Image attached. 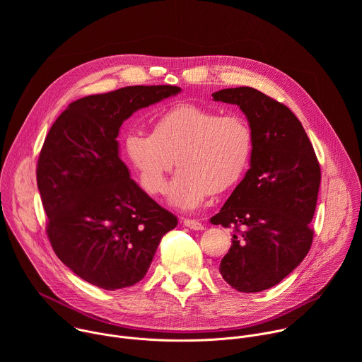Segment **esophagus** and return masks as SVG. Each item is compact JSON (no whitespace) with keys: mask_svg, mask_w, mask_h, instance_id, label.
<instances>
[{"mask_svg":"<svg viewBox=\"0 0 362 362\" xmlns=\"http://www.w3.org/2000/svg\"><path fill=\"white\" fill-rule=\"evenodd\" d=\"M183 225L185 226H187V228H190V229H194V230H203V225L199 222V221H196V219H183Z\"/></svg>","mask_w":362,"mask_h":362,"instance_id":"1","label":"esophagus"}]
</instances>
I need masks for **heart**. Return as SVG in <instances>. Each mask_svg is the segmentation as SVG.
I'll return each mask as SVG.
<instances>
[{
    "label": "heart",
    "mask_w": 362,
    "mask_h": 362,
    "mask_svg": "<svg viewBox=\"0 0 362 362\" xmlns=\"http://www.w3.org/2000/svg\"><path fill=\"white\" fill-rule=\"evenodd\" d=\"M253 151V133L246 119L180 103L154 119L151 133L132 132L124 154L143 189L160 194L175 159L180 169L170 185L169 202L193 209L212 194L232 189L243 177Z\"/></svg>",
    "instance_id": "heart-1"
}]
</instances>
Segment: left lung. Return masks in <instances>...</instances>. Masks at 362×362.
Here are the masks:
<instances>
[{"label": "left lung", "instance_id": "obj_1", "mask_svg": "<svg viewBox=\"0 0 362 362\" xmlns=\"http://www.w3.org/2000/svg\"><path fill=\"white\" fill-rule=\"evenodd\" d=\"M247 117L250 169L211 223L233 229L222 278L239 292L278 285L311 249L321 168L300 122L282 103L252 87L212 94Z\"/></svg>", "mask_w": 362, "mask_h": 362}]
</instances>
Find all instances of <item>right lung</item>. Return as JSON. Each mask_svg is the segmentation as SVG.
<instances>
[{"label": "right lung", "mask_w": 362, "mask_h": 362, "mask_svg": "<svg viewBox=\"0 0 362 362\" xmlns=\"http://www.w3.org/2000/svg\"><path fill=\"white\" fill-rule=\"evenodd\" d=\"M180 93L176 86H130L73 101L51 126L37 163L47 236L77 276L116 291L141 281L162 238L177 226L119 158L122 123Z\"/></svg>", "instance_id": "add662e5"}]
</instances>
